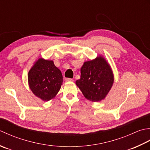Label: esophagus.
Here are the masks:
<instances>
[{"instance_id": "esophagus-1", "label": "esophagus", "mask_w": 150, "mask_h": 150, "mask_svg": "<svg viewBox=\"0 0 150 150\" xmlns=\"http://www.w3.org/2000/svg\"><path fill=\"white\" fill-rule=\"evenodd\" d=\"M72 78H65V81H72Z\"/></svg>"}]
</instances>
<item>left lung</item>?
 Segmentation results:
<instances>
[{
	"mask_svg": "<svg viewBox=\"0 0 150 150\" xmlns=\"http://www.w3.org/2000/svg\"><path fill=\"white\" fill-rule=\"evenodd\" d=\"M111 67L102 57L85 62L81 68L80 79L76 84L84 96L93 102L105 98L113 83Z\"/></svg>",
	"mask_w": 150,
	"mask_h": 150,
	"instance_id": "8db88e82",
	"label": "left lung"
}]
</instances>
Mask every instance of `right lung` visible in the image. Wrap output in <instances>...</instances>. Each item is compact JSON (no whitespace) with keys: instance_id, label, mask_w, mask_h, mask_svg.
Segmentation results:
<instances>
[{"instance_id":"1","label":"right lung","mask_w":150,"mask_h":150,"mask_svg":"<svg viewBox=\"0 0 150 150\" xmlns=\"http://www.w3.org/2000/svg\"><path fill=\"white\" fill-rule=\"evenodd\" d=\"M28 83L36 96L44 101H49L59 91L63 76L52 61L40 58L28 72Z\"/></svg>"}]
</instances>
